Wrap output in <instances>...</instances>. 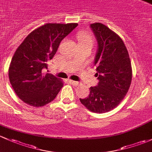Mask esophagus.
<instances>
[{"label": "esophagus", "mask_w": 152, "mask_h": 152, "mask_svg": "<svg viewBox=\"0 0 152 152\" xmlns=\"http://www.w3.org/2000/svg\"><path fill=\"white\" fill-rule=\"evenodd\" d=\"M69 82L71 83L73 86H76L79 85V82H77V81H74V80H70Z\"/></svg>", "instance_id": "34e87169"}]
</instances>
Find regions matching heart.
Segmentation results:
<instances>
[{"mask_svg": "<svg viewBox=\"0 0 152 152\" xmlns=\"http://www.w3.org/2000/svg\"><path fill=\"white\" fill-rule=\"evenodd\" d=\"M77 37L80 42H91V43H93V37L89 33L80 32L78 34Z\"/></svg>", "mask_w": 152, "mask_h": 152, "instance_id": "obj_1", "label": "heart"}]
</instances>
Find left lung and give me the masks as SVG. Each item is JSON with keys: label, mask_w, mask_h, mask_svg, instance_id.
I'll list each match as a JSON object with an SVG mask.
<instances>
[{"label": "left lung", "mask_w": 152, "mask_h": 152, "mask_svg": "<svg viewBox=\"0 0 152 152\" xmlns=\"http://www.w3.org/2000/svg\"><path fill=\"white\" fill-rule=\"evenodd\" d=\"M90 27L98 44L94 63L99 83L90 88L87 98L80 101L88 110L102 113L115 108L122 101L132 81V66L119 36L102 23H93Z\"/></svg>", "instance_id": "left-lung-1"}]
</instances>
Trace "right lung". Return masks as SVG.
Here are the masks:
<instances>
[{"mask_svg":"<svg viewBox=\"0 0 152 152\" xmlns=\"http://www.w3.org/2000/svg\"><path fill=\"white\" fill-rule=\"evenodd\" d=\"M77 23H47L30 33L18 47L9 69V77L20 99L34 107H42L56 97L64 83L50 73L48 61L56 54L61 42Z\"/></svg>","mask_w":152,"mask_h":152,"instance_id":"add662e5","label":"right lung"}]
</instances>
